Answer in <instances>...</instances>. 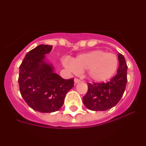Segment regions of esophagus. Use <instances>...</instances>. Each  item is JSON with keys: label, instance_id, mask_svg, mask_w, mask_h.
Here are the masks:
<instances>
[{"label": "esophagus", "instance_id": "obj_1", "mask_svg": "<svg viewBox=\"0 0 146 146\" xmlns=\"http://www.w3.org/2000/svg\"><path fill=\"white\" fill-rule=\"evenodd\" d=\"M80 80L78 79V78H75V79H74V82H75V83H78V82H80Z\"/></svg>", "mask_w": 146, "mask_h": 146}]
</instances>
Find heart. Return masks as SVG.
I'll list each match as a JSON object with an SVG mask.
<instances>
[{
  "label": "heart",
  "mask_w": 146,
  "mask_h": 146,
  "mask_svg": "<svg viewBox=\"0 0 146 146\" xmlns=\"http://www.w3.org/2000/svg\"><path fill=\"white\" fill-rule=\"evenodd\" d=\"M67 69L73 73L87 70L88 77L95 82L110 79L118 68V58L112 52L96 50L78 55L72 62H64Z\"/></svg>",
  "instance_id": "1"
}]
</instances>
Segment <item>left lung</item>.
Returning a JSON list of instances; mask_svg holds the SVG:
<instances>
[{
  "label": "left lung",
  "mask_w": 146,
  "mask_h": 146,
  "mask_svg": "<svg viewBox=\"0 0 146 146\" xmlns=\"http://www.w3.org/2000/svg\"><path fill=\"white\" fill-rule=\"evenodd\" d=\"M117 74L108 82H88L87 94L82 102L88 109L104 111L118 104L126 88L127 82V65L123 55L118 54Z\"/></svg>",
  "instance_id": "8db88e82"
}]
</instances>
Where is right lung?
I'll use <instances>...</instances> for the list:
<instances>
[{"mask_svg":"<svg viewBox=\"0 0 146 146\" xmlns=\"http://www.w3.org/2000/svg\"><path fill=\"white\" fill-rule=\"evenodd\" d=\"M52 45H38L28 52L20 66L18 82L22 97L30 108L40 113H52L64 104L74 78L63 79L44 61Z\"/></svg>","mask_w":146,"mask_h":146,"instance_id":"1","label":"right lung"}]
</instances>
